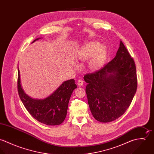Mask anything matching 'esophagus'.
I'll return each instance as SVG.
<instances>
[{"instance_id":"obj_1","label":"esophagus","mask_w":154,"mask_h":154,"mask_svg":"<svg viewBox=\"0 0 154 154\" xmlns=\"http://www.w3.org/2000/svg\"><path fill=\"white\" fill-rule=\"evenodd\" d=\"M78 86H79V87L82 86V85H84V81H83V80H82V79H79L78 81Z\"/></svg>"}]
</instances>
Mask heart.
<instances>
[{"instance_id": "b5f03b06", "label": "heart", "mask_w": 154, "mask_h": 154, "mask_svg": "<svg viewBox=\"0 0 154 154\" xmlns=\"http://www.w3.org/2000/svg\"><path fill=\"white\" fill-rule=\"evenodd\" d=\"M107 55V48L104 45H100L97 42H92L85 44L79 51L78 59L81 62L89 61V67L92 70H97L100 69L104 64ZM78 68L76 64L74 65Z\"/></svg>"}]
</instances>
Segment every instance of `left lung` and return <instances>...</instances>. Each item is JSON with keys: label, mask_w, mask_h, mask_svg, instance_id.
Here are the masks:
<instances>
[{"label": "left lung", "mask_w": 154, "mask_h": 154, "mask_svg": "<svg viewBox=\"0 0 154 154\" xmlns=\"http://www.w3.org/2000/svg\"><path fill=\"white\" fill-rule=\"evenodd\" d=\"M94 117L107 123L122 116L132 103L137 89L134 62L120 41L116 56L100 70L84 76Z\"/></svg>", "instance_id": "8db88e82"}]
</instances>
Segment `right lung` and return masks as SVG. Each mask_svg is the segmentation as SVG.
<instances>
[{
    "mask_svg": "<svg viewBox=\"0 0 154 154\" xmlns=\"http://www.w3.org/2000/svg\"><path fill=\"white\" fill-rule=\"evenodd\" d=\"M36 38L32 43L40 39ZM18 90L20 99L29 113L37 120L46 125H60L65 120L68 104L73 91L77 88L74 79L64 81L51 95L44 99H34L28 95L21 84L18 65Z\"/></svg>",
    "mask_w": 154,
    "mask_h": 154,
    "instance_id": "add662e5",
    "label": "right lung"
}]
</instances>
